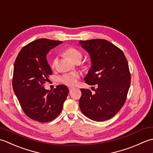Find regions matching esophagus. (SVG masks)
Listing matches in <instances>:
<instances>
[{"instance_id": "obj_1", "label": "esophagus", "mask_w": 153, "mask_h": 153, "mask_svg": "<svg viewBox=\"0 0 153 153\" xmlns=\"http://www.w3.org/2000/svg\"><path fill=\"white\" fill-rule=\"evenodd\" d=\"M74 88V87H72V86H69V87H68V89H69V91H70V92L72 91V90H73Z\"/></svg>"}]
</instances>
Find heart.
Returning <instances> with one entry per match:
<instances>
[{
  "mask_svg": "<svg viewBox=\"0 0 153 153\" xmlns=\"http://www.w3.org/2000/svg\"><path fill=\"white\" fill-rule=\"evenodd\" d=\"M63 55L67 57L69 60L73 62L80 61L82 59V53L79 49L74 48H68L63 51ZM56 63V59H53L52 61L51 66L53 67ZM79 79V74L76 73H68L62 76L60 78V80L62 82L68 86H74L78 82V80Z\"/></svg>",
  "mask_w": 153,
  "mask_h": 153,
  "instance_id": "b5f03b06",
  "label": "heart"
}]
</instances>
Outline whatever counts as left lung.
Wrapping results in <instances>:
<instances>
[{"instance_id":"obj_1","label":"left lung","mask_w":153,"mask_h":153,"mask_svg":"<svg viewBox=\"0 0 153 153\" xmlns=\"http://www.w3.org/2000/svg\"><path fill=\"white\" fill-rule=\"evenodd\" d=\"M88 52L91 67L84 80L98 85L95 94L80 89L79 106L83 114L96 121L113 117L126 100L131 82L129 65L123 51L105 39L79 41Z\"/></svg>"}]
</instances>
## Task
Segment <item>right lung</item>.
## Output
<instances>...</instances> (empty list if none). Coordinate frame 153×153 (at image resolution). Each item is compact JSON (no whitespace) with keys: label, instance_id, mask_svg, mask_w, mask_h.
Returning <instances> with one entry per match:
<instances>
[{"label":"right lung","instance_id":"add662e5","mask_svg":"<svg viewBox=\"0 0 153 153\" xmlns=\"http://www.w3.org/2000/svg\"><path fill=\"white\" fill-rule=\"evenodd\" d=\"M62 43L37 39L21 49L14 63L12 86L15 95L26 116L39 122H48L58 116L69 92L63 85L50 92L43 86L52 74L47 54Z\"/></svg>","mask_w":153,"mask_h":153}]
</instances>
